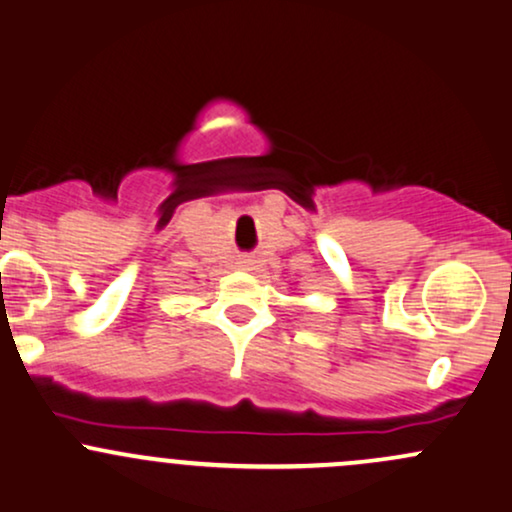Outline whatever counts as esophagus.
<instances>
[{"instance_id": "1", "label": "esophagus", "mask_w": 512, "mask_h": 512, "mask_svg": "<svg viewBox=\"0 0 512 512\" xmlns=\"http://www.w3.org/2000/svg\"><path fill=\"white\" fill-rule=\"evenodd\" d=\"M244 263H249V261H244Z\"/></svg>"}]
</instances>
